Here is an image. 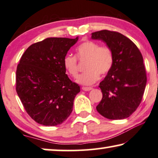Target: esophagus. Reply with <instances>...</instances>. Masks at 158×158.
Segmentation results:
<instances>
[{"label":"esophagus","instance_id":"obj_1","mask_svg":"<svg viewBox=\"0 0 158 158\" xmlns=\"http://www.w3.org/2000/svg\"><path fill=\"white\" fill-rule=\"evenodd\" d=\"M92 89V87H82V90H84V91H90V90Z\"/></svg>","mask_w":158,"mask_h":158}]
</instances>
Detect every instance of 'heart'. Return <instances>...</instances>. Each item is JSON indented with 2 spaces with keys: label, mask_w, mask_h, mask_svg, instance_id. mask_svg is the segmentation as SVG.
<instances>
[{
  "label": "heart",
  "mask_w": 158,
  "mask_h": 158,
  "mask_svg": "<svg viewBox=\"0 0 158 158\" xmlns=\"http://www.w3.org/2000/svg\"><path fill=\"white\" fill-rule=\"evenodd\" d=\"M77 56L79 59L87 58L85 69L87 71L77 78L79 84L85 86L92 85L100 78V74H106L112 69L113 53L108 46H100L93 41H86L76 49ZM63 65L68 74L77 77L78 68L77 58L74 56H66L63 60Z\"/></svg>",
  "instance_id": "1"
}]
</instances>
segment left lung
I'll return each instance as SVG.
<instances>
[{
	"label": "left lung",
	"instance_id": "8db88e82",
	"mask_svg": "<svg viewBox=\"0 0 158 158\" xmlns=\"http://www.w3.org/2000/svg\"><path fill=\"white\" fill-rule=\"evenodd\" d=\"M91 38L106 43L114 58L112 69L99 85L102 98L97 110L108 119L127 118L139 106L146 87L142 54L131 40L117 31H95Z\"/></svg>",
	"mask_w": 158,
	"mask_h": 158
}]
</instances>
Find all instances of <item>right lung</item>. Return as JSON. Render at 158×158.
<instances>
[{
  "mask_svg": "<svg viewBox=\"0 0 158 158\" xmlns=\"http://www.w3.org/2000/svg\"><path fill=\"white\" fill-rule=\"evenodd\" d=\"M78 40L50 37L29 46L21 58L16 92L27 113L40 124H61L72 112L80 87L66 74L63 60Z\"/></svg>",
  "mask_w": 158,
  "mask_h": 158,
  "instance_id": "1",
  "label": "right lung"
}]
</instances>
